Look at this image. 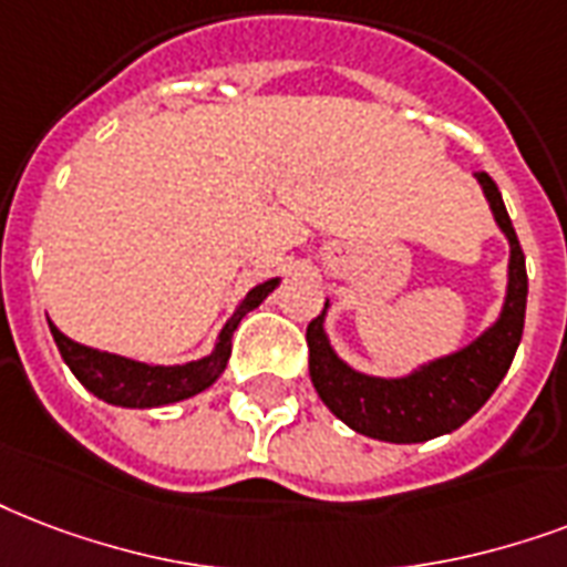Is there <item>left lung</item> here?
<instances>
[{
	"instance_id": "8db88e82",
	"label": "left lung",
	"mask_w": 567,
	"mask_h": 567,
	"mask_svg": "<svg viewBox=\"0 0 567 567\" xmlns=\"http://www.w3.org/2000/svg\"><path fill=\"white\" fill-rule=\"evenodd\" d=\"M475 181L485 189L496 226L503 228L512 246L508 288H505L503 312L494 327H487L461 351L419 365L408 378H371L341 360L323 332V315L330 302H323V312L306 330L309 378L315 392L357 434L383 443H425L449 434L482 410L512 365L524 336L526 291H529L526 258L494 178L487 172H475Z\"/></svg>"
}]
</instances>
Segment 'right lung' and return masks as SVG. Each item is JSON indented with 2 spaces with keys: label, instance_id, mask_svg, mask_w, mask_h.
I'll use <instances>...</instances> for the list:
<instances>
[{
  "label": "right lung",
  "instance_id": "right-lung-1",
  "mask_svg": "<svg viewBox=\"0 0 567 567\" xmlns=\"http://www.w3.org/2000/svg\"><path fill=\"white\" fill-rule=\"evenodd\" d=\"M276 285H279V279L255 285L219 332L214 353H207L196 362H184V365H148V362L127 360L118 353L85 348L80 341L68 339L55 323H50V332H53L55 348L62 353V360L68 362V369L76 374V380L92 395H97L106 404H115V408H163V404L193 399L226 371L237 323L244 321V315L252 312L255 306H261Z\"/></svg>",
  "mask_w": 567,
  "mask_h": 567
}]
</instances>
